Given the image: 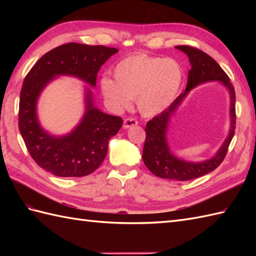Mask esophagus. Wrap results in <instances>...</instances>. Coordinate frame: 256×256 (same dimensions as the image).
Wrapping results in <instances>:
<instances>
[{"label":"esophagus","instance_id":"1","mask_svg":"<svg viewBox=\"0 0 256 256\" xmlns=\"http://www.w3.org/2000/svg\"><path fill=\"white\" fill-rule=\"evenodd\" d=\"M138 120L134 118H124V123H123V128H128L131 126H134V125H138Z\"/></svg>","mask_w":256,"mask_h":256}]
</instances>
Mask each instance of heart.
<instances>
[{
	"label": "heart",
	"instance_id": "heart-1",
	"mask_svg": "<svg viewBox=\"0 0 256 256\" xmlns=\"http://www.w3.org/2000/svg\"><path fill=\"white\" fill-rule=\"evenodd\" d=\"M116 80L103 78L101 90L113 106L123 108L136 99L140 112L154 116L170 106L184 79L182 64L174 58H160L143 52L121 59L113 69Z\"/></svg>",
	"mask_w": 256,
	"mask_h": 256
}]
</instances>
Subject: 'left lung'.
Wrapping results in <instances>:
<instances>
[{"label": "left lung", "mask_w": 256, "mask_h": 256, "mask_svg": "<svg viewBox=\"0 0 256 256\" xmlns=\"http://www.w3.org/2000/svg\"><path fill=\"white\" fill-rule=\"evenodd\" d=\"M176 48L186 54L192 64V69L188 72L186 90L184 94L178 96L177 99L165 111L154 116L146 124L143 160L146 167L157 177L186 182L214 170L224 162L236 130V91L224 70L208 54L187 45L176 46ZM216 80H221L230 89L232 94V130L230 136L217 155L211 160L201 163H189L178 160L170 153L166 140V124L169 118L188 90L200 83Z\"/></svg>", "instance_id": "1"}]
</instances>
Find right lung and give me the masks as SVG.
I'll list each match as a JSON object with an SVG mask.
<instances>
[{"instance_id": "right-lung-1", "label": "right lung", "mask_w": 256, "mask_h": 256, "mask_svg": "<svg viewBox=\"0 0 256 256\" xmlns=\"http://www.w3.org/2000/svg\"><path fill=\"white\" fill-rule=\"evenodd\" d=\"M118 52L103 45L68 42L46 52L26 74L20 96L18 128L32 158L42 170L58 177H82L104 160L108 140L122 126L121 118L92 106L88 90L82 121L67 136L54 138L37 122L36 101L42 88L58 74L76 76L94 86L102 64Z\"/></svg>"}]
</instances>
